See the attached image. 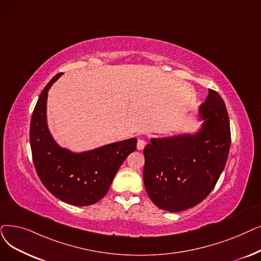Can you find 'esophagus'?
Segmentation results:
<instances>
[{"instance_id": "34e87169", "label": "esophagus", "mask_w": 261, "mask_h": 261, "mask_svg": "<svg viewBox=\"0 0 261 261\" xmlns=\"http://www.w3.org/2000/svg\"><path fill=\"white\" fill-rule=\"evenodd\" d=\"M137 146H138L139 150H143L145 148V146H146V141L144 139H139Z\"/></svg>"}]
</instances>
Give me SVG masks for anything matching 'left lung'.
Returning a JSON list of instances; mask_svg holds the SVG:
<instances>
[{"label": "left lung", "mask_w": 261, "mask_h": 261, "mask_svg": "<svg viewBox=\"0 0 261 261\" xmlns=\"http://www.w3.org/2000/svg\"><path fill=\"white\" fill-rule=\"evenodd\" d=\"M198 132L151 139L144 148V185L156 207L179 212L205 199L227 161L230 124L222 97L209 89Z\"/></svg>", "instance_id": "left-lung-1"}]
</instances>
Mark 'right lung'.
<instances>
[{
  "instance_id": "obj_1",
  "label": "right lung",
  "mask_w": 261,
  "mask_h": 261,
  "mask_svg": "<svg viewBox=\"0 0 261 261\" xmlns=\"http://www.w3.org/2000/svg\"><path fill=\"white\" fill-rule=\"evenodd\" d=\"M62 74H56L43 88L33 112L30 127L33 162L51 194L73 206H89L108 193L120 165L137 149V139L80 153L61 147L48 129L47 98L50 87Z\"/></svg>"
}]
</instances>
